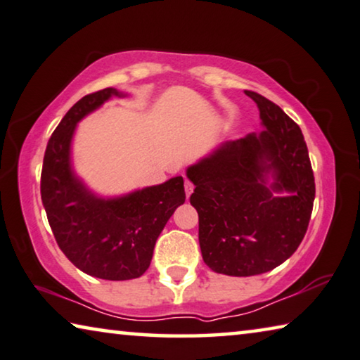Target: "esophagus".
Listing matches in <instances>:
<instances>
[{"label":"esophagus","mask_w":360,"mask_h":360,"mask_svg":"<svg viewBox=\"0 0 360 360\" xmlns=\"http://www.w3.org/2000/svg\"><path fill=\"white\" fill-rule=\"evenodd\" d=\"M193 190H195V185H193L190 180H185V193H186V198H190Z\"/></svg>","instance_id":"obj_1"}]
</instances>
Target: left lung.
<instances>
[{
	"label": "left lung",
	"mask_w": 360,
	"mask_h": 360,
	"mask_svg": "<svg viewBox=\"0 0 360 360\" xmlns=\"http://www.w3.org/2000/svg\"><path fill=\"white\" fill-rule=\"evenodd\" d=\"M245 93L257 104L264 130L226 141L186 169L196 186L190 202L199 215L204 262L230 276L265 274L291 257L306 235L315 198L300 125L270 99ZM281 191L289 196L273 195Z\"/></svg>",
	"instance_id": "left-lung-1"
}]
</instances>
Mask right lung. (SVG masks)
Returning a JSON list of instances; mask_svg holds the SVG:
<instances>
[{
  "instance_id": "obj_1",
  "label": "right lung",
  "mask_w": 360,
  "mask_h": 360,
  "mask_svg": "<svg viewBox=\"0 0 360 360\" xmlns=\"http://www.w3.org/2000/svg\"><path fill=\"white\" fill-rule=\"evenodd\" d=\"M110 96L115 88L86 95L72 106L49 138L41 169V201L53 235L65 257L91 276L131 280L146 272L154 245L175 209L185 202L181 176L125 196L99 198L70 165L75 125Z\"/></svg>"
}]
</instances>
